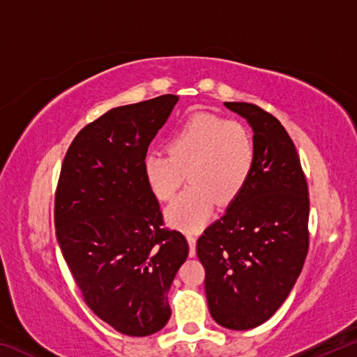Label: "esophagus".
Wrapping results in <instances>:
<instances>
[{
	"mask_svg": "<svg viewBox=\"0 0 357 357\" xmlns=\"http://www.w3.org/2000/svg\"><path fill=\"white\" fill-rule=\"evenodd\" d=\"M185 238H187V241H189V253H190V257H195V245H197V234H193V233H187L185 234Z\"/></svg>",
	"mask_w": 357,
	"mask_h": 357,
	"instance_id": "34e87169",
	"label": "esophagus"
}]
</instances>
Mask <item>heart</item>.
<instances>
[{
    "label": "heart",
    "instance_id": "b5f03b06",
    "mask_svg": "<svg viewBox=\"0 0 357 357\" xmlns=\"http://www.w3.org/2000/svg\"><path fill=\"white\" fill-rule=\"evenodd\" d=\"M255 160V140L247 126L197 113L172 132L168 151H148L143 172L160 202L172 200L187 172L190 184L167 208V220L176 228L197 231L213 215L215 202L228 204L241 195Z\"/></svg>",
    "mask_w": 357,
    "mask_h": 357
}]
</instances>
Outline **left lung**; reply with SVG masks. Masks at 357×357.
Wrapping results in <instances>:
<instances>
[{"label":"left lung","instance_id":"left-lung-1","mask_svg":"<svg viewBox=\"0 0 357 357\" xmlns=\"http://www.w3.org/2000/svg\"><path fill=\"white\" fill-rule=\"evenodd\" d=\"M247 119L257 148L245 189L197 241L215 323L247 331L288 298L309 252V187L298 151L280 121L261 107L225 102Z\"/></svg>","mask_w":357,"mask_h":357}]
</instances>
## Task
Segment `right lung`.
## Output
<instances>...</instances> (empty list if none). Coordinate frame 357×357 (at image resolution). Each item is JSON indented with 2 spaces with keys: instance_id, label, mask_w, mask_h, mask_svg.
Masks as SVG:
<instances>
[{
  "instance_id": "1",
  "label": "right lung",
  "mask_w": 357,
  "mask_h": 357,
  "mask_svg": "<svg viewBox=\"0 0 357 357\" xmlns=\"http://www.w3.org/2000/svg\"><path fill=\"white\" fill-rule=\"evenodd\" d=\"M178 96L116 107L78 132L55 195L56 239L86 305L121 334L146 337L172 315L167 293L189 255L144 176L149 143Z\"/></svg>"
}]
</instances>
